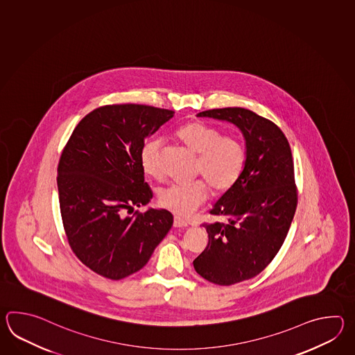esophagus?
<instances>
[{
	"instance_id": "obj_1",
	"label": "esophagus",
	"mask_w": 355,
	"mask_h": 355,
	"mask_svg": "<svg viewBox=\"0 0 355 355\" xmlns=\"http://www.w3.org/2000/svg\"><path fill=\"white\" fill-rule=\"evenodd\" d=\"M174 227H188V222L180 218V217H175Z\"/></svg>"
}]
</instances>
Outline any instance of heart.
Masks as SVG:
<instances>
[{
    "instance_id": "obj_1",
    "label": "heart",
    "mask_w": 355,
    "mask_h": 355,
    "mask_svg": "<svg viewBox=\"0 0 355 355\" xmlns=\"http://www.w3.org/2000/svg\"><path fill=\"white\" fill-rule=\"evenodd\" d=\"M176 138L198 156L196 175H202L216 193L232 188L240 179L246 162V148L240 137L223 136L219 129L194 121L178 129ZM161 144L159 139L153 138L142 146L139 161L144 174L159 176ZM205 182L198 179L187 184H173L159 193V204L181 217L191 216L209 196V187Z\"/></svg>"
}]
</instances>
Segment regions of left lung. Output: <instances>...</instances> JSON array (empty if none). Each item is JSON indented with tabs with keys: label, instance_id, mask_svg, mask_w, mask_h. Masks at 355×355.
<instances>
[{
	"label": "left lung",
	"instance_id": "1",
	"mask_svg": "<svg viewBox=\"0 0 355 355\" xmlns=\"http://www.w3.org/2000/svg\"><path fill=\"white\" fill-rule=\"evenodd\" d=\"M196 115L232 123L246 142L240 179L211 209L223 219L204 223L208 246L193 261L204 279L232 286L263 272L287 237L297 208L293 157L279 127L251 110L223 107Z\"/></svg>",
	"mask_w": 355,
	"mask_h": 355
}]
</instances>
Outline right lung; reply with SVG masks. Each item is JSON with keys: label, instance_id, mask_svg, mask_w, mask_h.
Wrapping results in <instances>:
<instances>
[{"label": "right lung", "instance_id": "add662e5", "mask_svg": "<svg viewBox=\"0 0 355 355\" xmlns=\"http://www.w3.org/2000/svg\"><path fill=\"white\" fill-rule=\"evenodd\" d=\"M175 112L139 104L100 106L77 124L60 155L58 196L68 243L92 272L121 280L148 263L173 226L150 203L139 161L146 138Z\"/></svg>", "mask_w": 355, "mask_h": 355}]
</instances>
